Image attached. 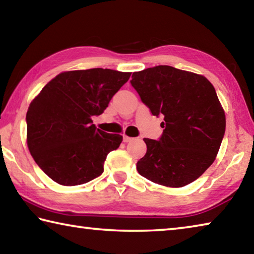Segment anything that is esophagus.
Returning a JSON list of instances; mask_svg holds the SVG:
<instances>
[{
  "mask_svg": "<svg viewBox=\"0 0 254 254\" xmlns=\"http://www.w3.org/2000/svg\"><path fill=\"white\" fill-rule=\"evenodd\" d=\"M133 140V137H131V136H127V135H126V134H124L123 135V141H124V142H131V141Z\"/></svg>",
  "mask_w": 254,
  "mask_h": 254,
  "instance_id": "obj_1",
  "label": "esophagus"
}]
</instances>
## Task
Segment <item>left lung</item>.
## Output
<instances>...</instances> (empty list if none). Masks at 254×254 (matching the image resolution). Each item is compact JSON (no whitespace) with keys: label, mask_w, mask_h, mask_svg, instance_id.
Segmentation results:
<instances>
[{"label":"left lung","mask_w":254,"mask_h":254,"mask_svg":"<svg viewBox=\"0 0 254 254\" xmlns=\"http://www.w3.org/2000/svg\"><path fill=\"white\" fill-rule=\"evenodd\" d=\"M131 85L152 115H162V135L147 139L137 173L167 187H183L214 162L225 133V113L206 77L156 66L133 72Z\"/></svg>","instance_id":"obj_1"}]
</instances>
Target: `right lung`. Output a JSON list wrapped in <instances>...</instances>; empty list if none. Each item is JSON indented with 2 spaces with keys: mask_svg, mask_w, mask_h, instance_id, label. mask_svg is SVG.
Listing matches in <instances>:
<instances>
[{
  "mask_svg": "<svg viewBox=\"0 0 254 254\" xmlns=\"http://www.w3.org/2000/svg\"><path fill=\"white\" fill-rule=\"evenodd\" d=\"M131 72L92 68L64 71L30 103L27 143L42 171L63 186L91 182L104 171V161L123 137L96 128L101 115Z\"/></svg>",
  "mask_w": 254,
  "mask_h": 254,
  "instance_id": "obj_1",
  "label": "right lung"
}]
</instances>
